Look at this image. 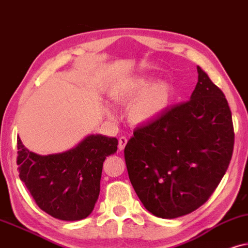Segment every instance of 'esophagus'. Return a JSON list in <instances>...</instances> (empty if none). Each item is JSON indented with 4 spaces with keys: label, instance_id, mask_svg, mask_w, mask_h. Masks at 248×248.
I'll use <instances>...</instances> for the list:
<instances>
[{
    "label": "esophagus",
    "instance_id": "esophagus-1",
    "mask_svg": "<svg viewBox=\"0 0 248 248\" xmlns=\"http://www.w3.org/2000/svg\"><path fill=\"white\" fill-rule=\"evenodd\" d=\"M127 141H128V140L124 136H121L120 138H119V151H124V147H126V145H127Z\"/></svg>",
    "mask_w": 248,
    "mask_h": 248
}]
</instances>
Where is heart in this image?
<instances>
[{
	"mask_svg": "<svg viewBox=\"0 0 248 248\" xmlns=\"http://www.w3.org/2000/svg\"><path fill=\"white\" fill-rule=\"evenodd\" d=\"M145 76L131 77L114 82L108 90V96L119 104H129L127 117L133 124L140 126L153 121L169 105L171 88L167 82H155Z\"/></svg>",
	"mask_w": 248,
	"mask_h": 248,
	"instance_id": "1",
	"label": "heart"
}]
</instances>
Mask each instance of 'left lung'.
Segmentation results:
<instances>
[{"instance_id": "8db88e82", "label": "left lung", "mask_w": 248, "mask_h": 248, "mask_svg": "<svg viewBox=\"0 0 248 248\" xmlns=\"http://www.w3.org/2000/svg\"><path fill=\"white\" fill-rule=\"evenodd\" d=\"M189 101L167 108L137 127L124 147L127 170L148 212L174 219L209 200L229 166L233 150L232 111L205 71Z\"/></svg>"}]
</instances>
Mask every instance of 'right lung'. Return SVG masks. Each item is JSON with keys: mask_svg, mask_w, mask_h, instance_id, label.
<instances>
[{"mask_svg": "<svg viewBox=\"0 0 248 248\" xmlns=\"http://www.w3.org/2000/svg\"><path fill=\"white\" fill-rule=\"evenodd\" d=\"M117 150V138L96 134L62 153L39 155L18 138L19 177L44 212L59 220H81L93 212L103 162Z\"/></svg>", "mask_w": 248, "mask_h": 248, "instance_id": "obj_1", "label": "right lung"}]
</instances>
